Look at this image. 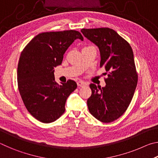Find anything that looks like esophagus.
Here are the masks:
<instances>
[{"label":"esophagus","mask_w":158,"mask_h":158,"mask_svg":"<svg viewBox=\"0 0 158 158\" xmlns=\"http://www.w3.org/2000/svg\"><path fill=\"white\" fill-rule=\"evenodd\" d=\"M85 83L84 82V81H79L78 82H77V85H78V86H84V85H85Z\"/></svg>","instance_id":"1"}]
</instances>
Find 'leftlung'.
<instances>
[{
	"mask_svg": "<svg viewBox=\"0 0 158 158\" xmlns=\"http://www.w3.org/2000/svg\"><path fill=\"white\" fill-rule=\"evenodd\" d=\"M81 33L98 47L100 68L108 72L105 87L90 84L91 96L87 105L90 113L98 121L111 123L127 110L133 98L138 77L132 48L113 29H81Z\"/></svg>",
	"mask_w": 158,
	"mask_h": 158,
	"instance_id": "8db88e82",
	"label": "left lung"
}]
</instances>
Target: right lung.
Segmentation results:
<instances>
[{
	"label": "right lung",
	"instance_id": "add662e5",
	"mask_svg": "<svg viewBox=\"0 0 158 158\" xmlns=\"http://www.w3.org/2000/svg\"><path fill=\"white\" fill-rule=\"evenodd\" d=\"M77 39L84 40L81 34L73 30L42 33L33 37L21 53L17 68L19 90L29 113L44 123L59 118L65 112L67 98L77 87L73 80L58 85L53 73Z\"/></svg>",
	"mask_w": 158,
	"mask_h": 158
}]
</instances>
